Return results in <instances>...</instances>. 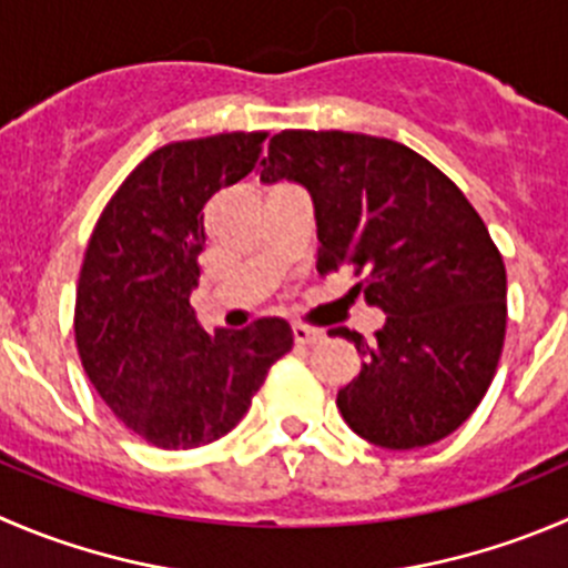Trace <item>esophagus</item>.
<instances>
[{
    "label": "esophagus",
    "mask_w": 568,
    "mask_h": 568,
    "mask_svg": "<svg viewBox=\"0 0 568 568\" xmlns=\"http://www.w3.org/2000/svg\"><path fill=\"white\" fill-rule=\"evenodd\" d=\"M324 338L322 329H313V327H305V324H294V341L302 346H311V344H318V341Z\"/></svg>",
    "instance_id": "34e87169"
}]
</instances>
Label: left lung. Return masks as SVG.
Listing matches in <instances>:
<instances>
[{
	"label": "left lung",
	"mask_w": 568,
	"mask_h": 568,
	"mask_svg": "<svg viewBox=\"0 0 568 568\" xmlns=\"http://www.w3.org/2000/svg\"><path fill=\"white\" fill-rule=\"evenodd\" d=\"M261 183L291 180L316 211V272L349 268L355 294L385 313L377 341H355L361 374L338 390L352 430L385 449H416L475 413L503 355L505 263L464 191L418 152L341 130H283Z\"/></svg>",
	"instance_id": "1"
}]
</instances>
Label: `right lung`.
<instances>
[{
	"mask_svg": "<svg viewBox=\"0 0 568 568\" xmlns=\"http://www.w3.org/2000/svg\"><path fill=\"white\" fill-rule=\"evenodd\" d=\"M263 138L222 132L161 146L132 169L88 241L74 307L82 368L104 405L161 449L227 436L294 346L283 318L211 335L191 307L202 207L255 169Z\"/></svg>",
	"mask_w": 568,
	"mask_h": 568,
	"instance_id": "add662e5",
	"label": "right lung"
}]
</instances>
